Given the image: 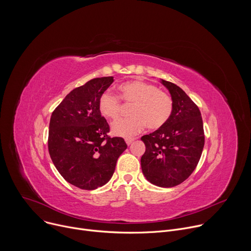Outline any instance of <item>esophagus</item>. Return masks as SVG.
I'll return each mask as SVG.
<instances>
[{
  "mask_svg": "<svg viewBox=\"0 0 251 251\" xmlns=\"http://www.w3.org/2000/svg\"><path fill=\"white\" fill-rule=\"evenodd\" d=\"M125 141H126V144L129 146V145H131L132 143L134 142V139H133V138H127Z\"/></svg>",
  "mask_w": 251,
  "mask_h": 251,
  "instance_id": "esophagus-1",
  "label": "esophagus"
}]
</instances>
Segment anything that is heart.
I'll use <instances>...</instances> for the list:
<instances>
[{"label": "heart", "mask_w": 251, "mask_h": 251, "mask_svg": "<svg viewBox=\"0 0 251 251\" xmlns=\"http://www.w3.org/2000/svg\"><path fill=\"white\" fill-rule=\"evenodd\" d=\"M120 98L111 91H104L98 100V108L103 116L116 120L122 111L121 99L133 104L132 117L121 119L112 124L115 135L132 137L144 130L146 124L152 130L162 128L173 112V100L169 94L149 82L132 80L119 86Z\"/></svg>", "instance_id": "heart-1"}]
</instances>
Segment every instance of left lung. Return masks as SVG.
Returning <instances> with one entry per match:
<instances>
[{
	"label": "left lung",
	"mask_w": 251,
	"mask_h": 251,
	"mask_svg": "<svg viewBox=\"0 0 251 251\" xmlns=\"http://www.w3.org/2000/svg\"><path fill=\"white\" fill-rule=\"evenodd\" d=\"M173 100V112L162 128L141 137L146 151L141 158L142 172L155 186L180 185L195 171L204 145L199 107L177 85L161 81Z\"/></svg>",
	"instance_id": "8db88e82"
}]
</instances>
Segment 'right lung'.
Masks as SVG:
<instances>
[{
	"mask_svg": "<svg viewBox=\"0 0 251 251\" xmlns=\"http://www.w3.org/2000/svg\"><path fill=\"white\" fill-rule=\"evenodd\" d=\"M114 81L98 77L70 91L53 110L49 130V152L64 180L82 190L108 183L127 145L109 137V125L98 108L100 95Z\"/></svg>",
	"mask_w": 251,
	"mask_h": 251,
	"instance_id": "add662e5",
	"label": "right lung"
}]
</instances>
